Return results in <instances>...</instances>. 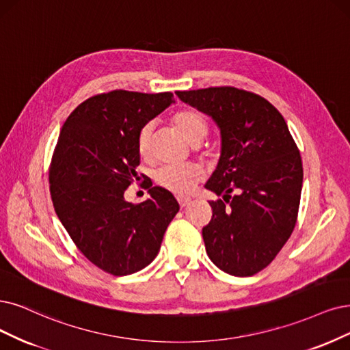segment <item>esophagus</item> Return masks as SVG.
<instances>
[{"mask_svg":"<svg viewBox=\"0 0 350 350\" xmlns=\"http://www.w3.org/2000/svg\"><path fill=\"white\" fill-rule=\"evenodd\" d=\"M177 202L180 204V208H186V206L191 202V199L186 198V196H177Z\"/></svg>","mask_w":350,"mask_h":350,"instance_id":"obj_1","label":"esophagus"}]
</instances>
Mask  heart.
I'll list each match as a JSON object with an SVG mask.
<instances>
[{"label": "heart", "mask_w": 350, "mask_h": 350, "mask_svg": "<svg viewBox=\"0 0 350 350\" xmlns=\"http://www.w3.org/2000/svg\"><path fill=\"white\" fill-rule=\"evenodd\" d=\"M173 122L190 146L198 147L209 134V124L204 116L195 109H182L173 115ZM154 124L142 125L137 135V147L141 157H148ZM204 176V170L198 164L164 165L155 173V182L161 187L178 195L190 193Z\"/></svg>", "instance_id": "b5f03b06"}]
</instances>
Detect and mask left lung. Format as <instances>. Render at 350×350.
<instances>
[{"instance_id":"left-lung-1","label":"left lung","mask_w":350,"mask_h":350,"mask_svg":"<svg viewBox=\"0 0 350 350\" xmlns=\"http://www.w3.org/2000/svg\"><path fill=\"white\" fill-rule=\"evenodd\" d=\"M176 95L221 129V159L206 189L224 200L209 202L206 252L226 274L260 273L288 241L299 215L303 163L286 120L267 99L238 88Z\"/></svg>"}]
</instances>
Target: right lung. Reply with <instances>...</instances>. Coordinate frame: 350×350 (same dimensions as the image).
Listing matches in <instances>:
<instances>
[{
    "mask_svg": "<svg viewBox=\"0 0 350 350\" xmlns=\"http://www.w3.org/2000/svg\"><path fill=\"white\" fill-rule=\"evenodd\" d=\"M173 98L172 92L111 90L82 102L62 126L49 172L51 200L77 250L108 274L146 268L180 209L159 186L138 204L124 198L139 180L138 131Z\"/></svg>",
    "mask_w": 350,
    "mask_h": 350,
    "instance_id": "obj_1",
    "label": "right lung"
}]
</instances>
